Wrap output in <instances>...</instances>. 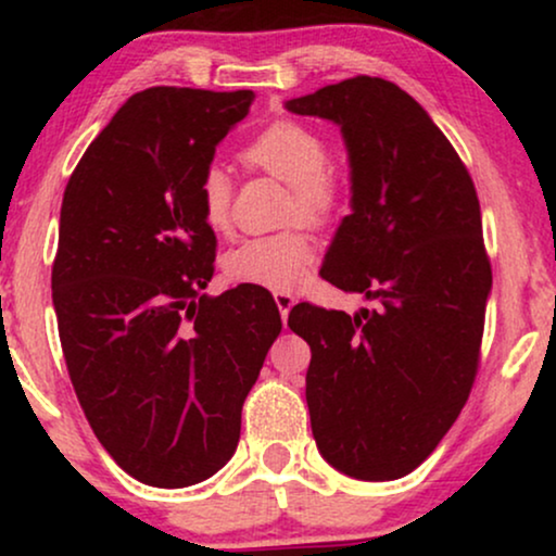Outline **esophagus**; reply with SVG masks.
<instances>
[{"label": "esophagus", "mask_w": 556, "mask_h": 556, "mask_svg": "<svg viewBox=\"0 0 556 556\" xmlns=\"http://www.w3.org/2000/svg\"><path fill=\"white\" fill-rule=\"evenodd\" d=\"M273 299H276V306H278V311H280V318H288V311L293 308V303H295V295L293 293H288V291H276L273 293Z\"/></svg>", "instance_id": "esophagus-1"}]
</instances>
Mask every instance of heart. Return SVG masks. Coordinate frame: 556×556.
<instances>
[{
    "label": "heart",
    "instance_id": "obj_1",
    "mask_svg": "<svg viewBox=\"0 0 556 556\" xmlns=\"http://www.w3.org/2000/svg\"><path fill=\"white\" fill-rule=\"evenodd\" d=\"M242 164L291 185V217L326 223L344 202V177L331 166L324 136L291 118L270 121L240 151ZM200 215L210 230L230 225L232 181L225 169L207 166L197 181ZM316 261V242L303 230L255 235L225 255V273L235 283L288 291L299 286Z\"/></svg>",
    "mask_w": 556,
    "mask_h": 556
}]
</instances>
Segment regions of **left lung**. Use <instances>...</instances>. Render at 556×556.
Instances as JSON below:
<instances>
[{"label":"left lung","mask_w":556,"mask_h":556,"mask_svg":"<svg viewBox=\"0 0 556 556\" xmlns=\"http://www.w3.org/2000/svg\"><path fill=\"white\" fill-rule=\"evenodd\" d=\"M286 109L341 126L352 215L321 278L375 301L354 316L291 308L311 346V430L341 473L394 481L435 451L476 382L491 293L481 204L453 143L390 80L356 75Z\"/></svg>","instance_id":"1"}]
</instances>
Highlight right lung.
<instances>
[{"instance_id":"1","label":"right lung","mask_w":556,"mask_h":556,"mask_svg":"<svg viewBox=\"0 0 556 556\" xmlns=\"http://www.w3.org/2000/svg\"><path fill=\"white\" fill-rule=\"evenodd\" d=\"M253 90L159 86L121 105L60 207L52 306L90 428L136 481L185 489L217 473L280 314L261 286L202 293L215 232L197 181Z\"/></svg>"}]
</instances>
